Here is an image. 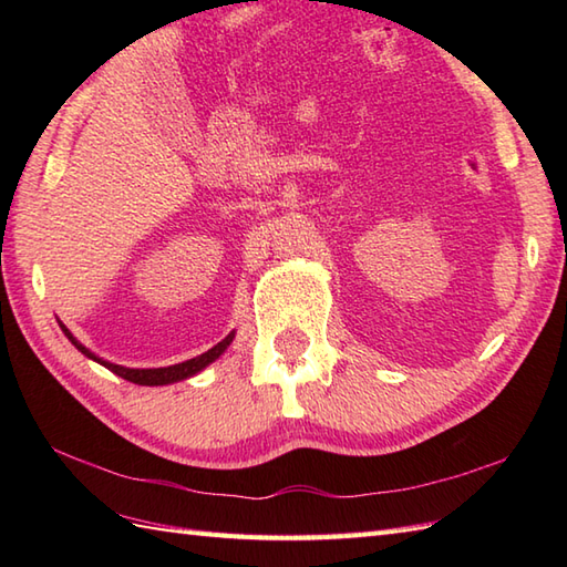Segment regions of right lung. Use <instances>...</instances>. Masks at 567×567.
I'll return each mask as SVG.
<instances>
[{
  "mask_svg": "<svg viewBox=\"0 0 567 567\" xmlns=\"http://www.w3.org/2000/svg\"><path fill=\"white\" fill-rule=\"evenodd\" d=\"M60 329H63V333L68 336V339L72 341V346H75L80 353H84V355L92 358V360H97L100 365H104L106 370H112L114 375L124 378V380L134 382V384H148V388H158V384H171V382H179V380H187V378H192V375H197L199 370H204L209 363H214V360L219 358V355L226 351V348L231 346V341H234V331H231L221 343H216L214 348H209L207 353H202V355H197V358H189V360H185V363H177V365H167V368H124V365L110 363V360H102L100 355H94V353L90 351V348H84V346L75 339V336H72V333L63 327V323H60Z\"/></svg>",
  "mask_w": 567,
  "mask_h": 567,
  "instance_id": "obj_1",
  "label": "right lung"
}]
</instances>
